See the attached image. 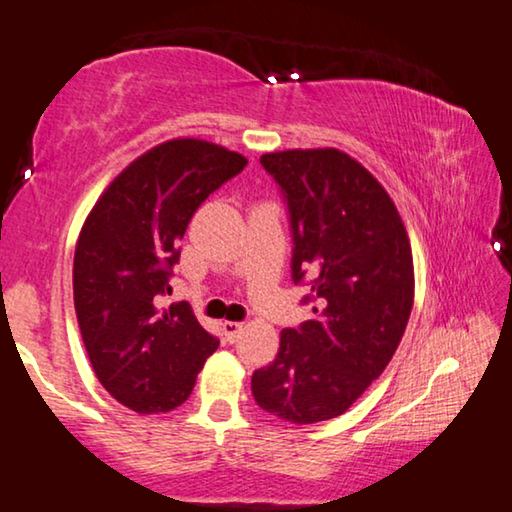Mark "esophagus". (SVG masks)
<instances>
[{
    "instance_id": "obj_1",
    "label": "esophagus",
    "mask_w": 512,
    "mask_h": 512,
    "mask_svg": "<svg viewBox=\"0 0 512 512\" xmlns=\"http://www.w3.org/2000/svg\"><path fill=\"white\" fill-rule=\"evenodd\" d=\"M220 329H223L227 342H234L241 335L243 324L241 322H223V324H220Z\"/></svg>"
}]
</instances>
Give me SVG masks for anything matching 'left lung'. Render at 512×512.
<instances>
[{
  "instance_id": "left-lung-1",
  "label": "left lung",
  "mask_w": 512,
  "mask_h": 512,
  "mask_svg": "<svg viewBox=\"0 0 512 512\" xmlns=\"http://www.w3.org/2000/svg\"><path fill=\"white\" fill-rule=\"evenodd\" d=\"M285 197L292 280L312 319L280 333L278 356L253 372L255 402L287 423L329 421L386 370L414 305L409 236L381 183L338 149L264 154Z\"/></svg>"
}]
</instances>
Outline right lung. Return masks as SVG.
Masks as SVG:
<instances>
[{"label":"right lung","instance_id":"add662e5","mask_svg":"<svg viewBox=\"0 0 512 512\" xmlns=\"http://www.w3.org/2000/svg\"><path fill=\"white\" fill-rule=\"evenodd\" d=\"M248 160L218 144L179 137L133 160L82 225L73 299L91 368L114 400L137 414L188 400L218 349L186 301L160 308L193 213Z\"/></svg>","mask_w":512,"mask_h":512}]
</instances>
